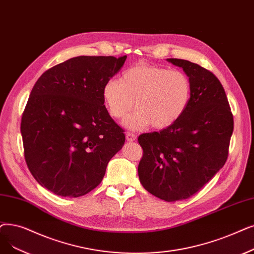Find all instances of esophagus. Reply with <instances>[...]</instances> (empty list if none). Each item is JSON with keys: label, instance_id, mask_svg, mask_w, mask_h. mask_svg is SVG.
Returning <instances> with one entry per match:
<instances>
[{"label": "esophagus", "instance_id": "1", "mask_svg": "<svg viewBox=\"0 0 254 254\" xmlns=\"http://www.w3.org/2000/svg\"><path fill=\"white\" fill-rule=\"evenodd\" d=\"M126 137H127V140L128 142H133V141H135L136 138H137V136H136L134 133H130V131H127Z\"/></svg>", "mask_w": 254, "mask_h": 254}]
</instances>
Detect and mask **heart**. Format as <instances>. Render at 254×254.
Returning <instances> with one entry per match:
<instances>
[{
	"mask_svg": "<svg viewBox=\"0 0 254 254\" xmlns=\"http://www.w3.org/2000/svg\"><path fill=\"white\" fill-rule=\"evenodd\" d=\"M103 100L109 114L119 119L126 116L136 101V111L125 119L129 128L151 125L167 128L183 117L193 93L190 76L164 66L138 63L126 69L121 80L109 79L103 86Z\"/></svg>",
	"mask_w": 254,
	"mask_h": 254,
	"instance_id": "1",
	"label": "heart"
}]
</instances>
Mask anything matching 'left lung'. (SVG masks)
I'll use <instances>...</instances> for the list:
<instances>
[{
	"instance_id": "8db88e82",
	"label": "left lung",
	"mask_w": 254,
	"mask_h": 254,
	"mask_svg": "<svg viewBox=\"0 0 254 254\" xmlns=\"http://www.w3.org/2000/svg\"><path fill=\"white\" fill-rule=\"evenodd\" d=\"M168 61L190 76L192 100L178 123L138 137L143 149L138 174L150 194L175 202L199 191L224 166L234 116L224 88L212 71L188 60Z\"/></svg>"
}]
</instances>
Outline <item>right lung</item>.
<instances>
[{"instance_id":"add662e5","label":"right lung","mask_w":254,"mask_h":254,"mask_svg":"<svg viewBox=\"0 0 254 254\" xmlns=\"http://www.w3.org/2000/svg\"><path fill=\"white\" fill-rule=\"evenodd\" d=\"M127 56H79L43 72L21 116L25 160L51 192L80 197L101 184L125 144V129L109 115L103 86Z\"/></svg>"}]
</instances>
